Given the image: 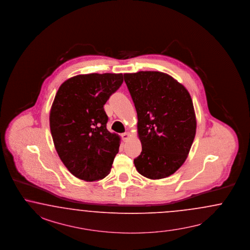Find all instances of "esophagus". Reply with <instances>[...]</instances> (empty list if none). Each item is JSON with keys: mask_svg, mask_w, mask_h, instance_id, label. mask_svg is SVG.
<instances>
[{"mask_svg": "<svg viewBox=\"0 0 250 250\" xmlns=\"http://www.w3.org/2000/svg\"><path fill=\"white\" fill-rule=\"evenodd\" d=\"M121 137L124 140V141H127L130 138V133L129 132H124L121 134Z\"/></svg>", "mask_w": 250, "mask_h": 250, "instance_id": "34e87169", "label": "esophagus"}]
</instances>
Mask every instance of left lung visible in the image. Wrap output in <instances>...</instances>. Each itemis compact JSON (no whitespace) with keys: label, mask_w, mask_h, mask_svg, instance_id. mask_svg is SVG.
<instances>
[{"label":"left lung","mask_w":250,"mask_h":250,"mask_svg":"<svg viewBox=\"0 0 250 250\" xmlns=\"http://www.w3.org/2000/svg\"><path fill=\"white\" fill-rule=\"evenodd\" d=\"M124 80L137 111L142 153L134 159L138 172L149 179L173 175L186 161L197 121L185 86L167 73H125Z\"/></svg>","instance_id":"1"}]
</instances>
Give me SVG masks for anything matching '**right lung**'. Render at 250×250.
Listing matches in <instances>:
<instances>
[{
    "label": "right lung",
    "instance_id": "add662e5",
    "mask_svg": "<svg viewBox=\"0 0 250 250\" xmlns=\"http://www.w3.org/2000/svg\"><path fill=\"white\" fill-rule=\"evenodd\" d=\"M122 83V73L79 74L57 92L49 112L52 140L67 169L82 180L98 181L110 173L121 137L106 129L104 105Z\"/></svg>",
    "mask_w": 250,
    "mask_h": 250
}]
</instances>
